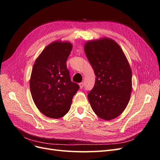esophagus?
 Wrapping results in <instances>:
<instances>
[{"label": "esophagus", "instance_id": "esophagus-1", "mask_svg": "<svg viewBox=\"0 0 160 160\" xmlns=\"http://www.w3.org/2000/svg\"><path fill=\"white\" fill-rule=\"evenodd\" d=\"M82 87H83V83H82V82H80V83H79V88H82Z\"/></svg>", "mask_w": 160, "mask_h": 160}]
</instances>
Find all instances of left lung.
Instances as JSON below:
<instances>
[{
  "label": "left lung",
  "mask_w": 160,
  "mask_h": 160,
  "mask_svg": "<svg viewBox=\"0 0 160 160\" xmlns=\"http://www.w3.org/2000/svg\"><path fill=\"white\" fill-rule=\"evenodd\" d=\"M85 52L96 75L94 86L88 94L94 112L101 119L118 117L128 104L132 91V72L119 44L104 37L88 41Z\"/></svg>",
  "instance_id": "8db88e82"
}]
</instances>
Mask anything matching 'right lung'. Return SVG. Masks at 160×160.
Returning a JSON list of instances; mask_svg holds the SVG:
<instances>
[{"label":"right lung","mask_w":160,"mask_h":160,"mask_svg":"<svg viewBox=\"0 0 160 160\" xmlns=\"http://www.w3.org/2000/svg\"><path fill=\"white\" fill-rule=\"evenodd\" d=\"M72 49V44L69 42H52L44 48L32 69V98L38 110L50 118L64 116L79 88L78 84L71 81L66 66Z\"/></svg>","instance_id":"right-lung-1"}]
</instances>
